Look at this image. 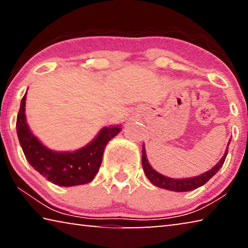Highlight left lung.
<instances>
[{
  "label": "left lung",
  "mask_w": 248,
  "mask_h": 248,
  "mask_svg": "<svg viewBox=\"0 0 248 248\" xmlns=\"http://www.w3.org/2000/svg\"><path fill=\"white\" fill-rule=\"evenodd\" d=\"M229 144H230V141H229ZM229 144H228V146H226L225 153L223 155V157L220 159V162L217 163L215 167H212L210 170L205 171L204 174L196 176V177L184 178V179L183 178L182 179H174V178L166 177V176L157 173L156 170L152 169V166L150 165L148 158H146L144 144H143V148H142V167H143V170L146 175V177H148L150 182L153 185H155L156 187L163 188V189L171 190V191H177V192L190 191V190L196 189V188H198L200 186H202V185L207 183L210 178H212L213 176H215L217 171L220 170L222 165L224 164L226 155H228Z\"/></svg>",
  "instance_id": "left-lung-1"
}]
</instances>
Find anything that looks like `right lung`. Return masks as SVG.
<instances>
[{
	"label": "right lung",
	"instance_id": "add662e5",
	"mask_svg": "<svg viewBox=\"0 0 248 248\" xmlns=\"http://www.w3.org/2000/svg\"><path fill=\"white\" fill-rule=\"evenodd\" d=\"M25 103L26 94L20 102L16 130L29 164L58 186L71 187L92 182L102 164L105 146L121 131L120 125L103 128L93 141L74 152H56L46 148L29 130L25 116Z\"/></svg>",
	"mask_w": 248,
	"mask_h": 248
}]
</instances>
